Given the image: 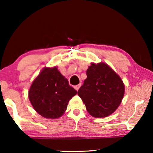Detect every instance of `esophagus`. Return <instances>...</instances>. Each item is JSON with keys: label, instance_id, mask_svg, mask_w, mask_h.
Here are the masks:
<instances>
[{"label": "esophagus", "instance_id": "1", "mask_svg": "<svg viewBox=\"0 0 153 153\" xmlns=\"http://www.w3.org/2000/svg\"><path fill=\"white\" fill-rule=\"evenodd\" d=\"M80 86H81V83H79V85H75V86H74V88H75V90H76V91H78V90L79 89V88H80Z\"/></svg>", "mask_w": 153, "mask_h": 153}]
</instances>
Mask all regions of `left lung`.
<instances>
[{"instance_id":"8db88e82","label":"left lung","mask_w":153,"mask_h":153,"mask_svg":"<svg viewBox=\"0 0 153 153\" xmlns=\"http://www.w3.org/2000/svg\"><path fill=\"white\" fill-rule=\"evenodd\" d=\"M87 78L78 91L87 111L94 118L112 114L122 102L125 85L120 76L105 62H92Z\"/></svg>"}]
</instances>
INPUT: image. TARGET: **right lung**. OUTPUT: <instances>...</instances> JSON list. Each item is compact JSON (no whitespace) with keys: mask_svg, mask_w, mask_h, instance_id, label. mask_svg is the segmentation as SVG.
Segmentation results:
<instances>
[{"mask_svg":"<svg viewBox=\"0 0 153 153\" xmlns=\"http://www.w3.org/2000/svg\"><path fill=\"white\" fill-rule=\"evenodd\" d=\"M77 93L56 67H45L34 79L28 91L33 107L45 118L61 117Z\"/></svg>","mask_w":153,"mask_h":153,"instance_id":"1","label":"right lung"}]
</instances>
